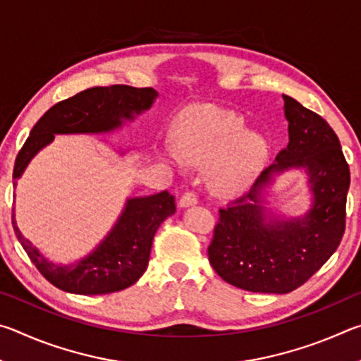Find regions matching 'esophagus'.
Masks as SVG:
<instances>
[{"label": "esophagus", "instance_id": "1", "mask_svg": "<svg viewBox=\"0 0 361 361\" xmlns=\"http://www.w3.org/2000/svg\"><path fill=\"white\" fill-rule=\"evenodd\" d=\"M195 204H197V195H195L191 191H186L185 194H183L180 197V202H178L181 209H186V207H191V205H195Z\"/></svg>", "mask_w": 361, "mask_h": 361}]
</instances>
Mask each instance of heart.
I'll return each mask as SVG.
<instances>
[{"mask_svg": "<svg viewBox=\"0 0 361 361\" xmlns=\"http://www.w3.org/2000/svg\"><path fill=\"white\" fill-rule=\"evenodd\" d=\"M176 146L180 156L194 166H212V186L235 195L248 191L267 154L266 140L247 130L235 114L213 106L194 108L181 116ZM170 161H178L172 149H164Z\"/></svg>", "mask_w": 361, "mask_h": 361, "instance_id": "b5f03b06", "label": "heart"}]
</instances>
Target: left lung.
Returning a JSON list of instances; mask_svg holds the SVG:
<instances>
[{"label":"left lung","instance_id":"obj_1","mask_svg":"<svg viewBox=\"0 0 361 361\" xmlns=\"http://www.w3.org/2000/svg\"><path fill=\"white\" fill-rule=\"evenodd\" d=\"M282 97L288 145L247 194L219 210L209 247L210 264L226 282L277 295L301 286L339 247L350 186L349 166L328 122L291 97ZM290 169L305 172L311 194V207L299 217L267 209L273 181Z\"/></svg>","mask_w":361,"mask_h":361}]
</instances>
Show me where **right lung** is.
Listing matches in <instances>:
<instances>
[{
	"instance_id": "obj_1",
	"label": "right lung",
	"mask_w": 361,
	"mask_h": 361,
	"mask_svg": "<svg viewBox=\"0 0 361 361\" xmlns=\"http://www.w3.org/2000/svg\"><path fill=\"white\" fill-rule=\"evenodd\" d=\"M154 89L130 85L92 87L54 105L42 114L19 151L14 166V185L38 152L56 135H100L121 129L152 106ZM119 154L127 149L119 148ZM175 199L167 191L129 197L113 228L84 258L70 264L47 259L23 237L12 209V226L28 258L54 286L75 295H106L129 288L148 267L152 237L164 219L175 213Z\"/></svg>"
}]
</instances>
